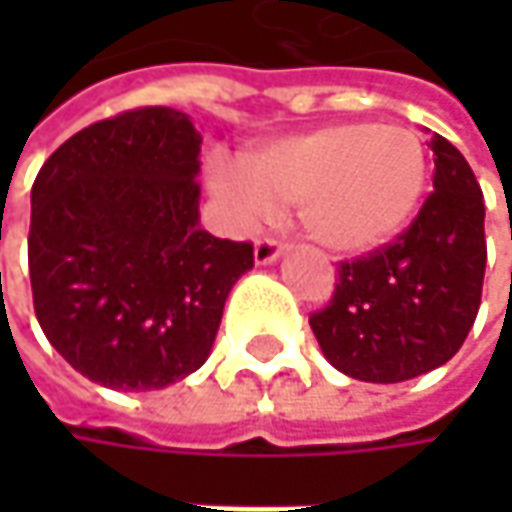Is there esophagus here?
<instances>
[{
  "instance_id": "34e87169",
  "label": "esophagus",
  "mask_w": 512,
  "mask_h": 512,
  "mask_svg": "<svg viewBox=\"0 0 512 512\" xmlns=\"http://www.w3.org/2000/svg\"><path fill=\"white\" fill-rule=\"evenodd\" d=\"M282 250L285 247L279 245L276 239H267L265 236V239H259L256 247H253V259H256V265H273L282 256Z\"/></svg>"
}]
</instances>
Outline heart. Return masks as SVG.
I'll return each mask as SVG.
<instances>
[{
    "mask_svg": "<svg viewBox=\"0 0 512 512\" xmlns=\"http://www.w3.org/2000/svg\"><path fill=\"white\" fill-rule=\"evenodd\" d=\"M210 187L242 219L299 205L316 245L356 256L410 225L427 187V150L407 128L336 122L250 150L239 168L216 162Z\"/></svg>",
    "mask_w": 512,
    "mask_h": 512,
    "instance_id": "obj_1",
    "label": "heart"
}]
</instances>
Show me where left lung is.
Segmentation results:
<instances>
[{"mask_svg": "<svg viewBox=\"0 0 512 512\" xmlns=\"http://www.w3.org/2000/svg\"><path fill=\"white\" fill-rule=\"evenodd\" d=\"M433 193L402 236L339 265L325 310L310 316L325 359L359 382L416 379L450 362L482 305L484 196L444 136H430Z\"/></svg>", "mask_w": 512, "mask_h": 512, "instance_id": "left-lung-1", "label": "left lung"}]
</instances>
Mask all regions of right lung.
<instances>
[{"mask_svg": "<svg viewBox=\"0 0 512 512\" xmlns=\"http://www.w3.org/2000/svg\"><path fill=\"white\" fill-rule=\"evenodd\" d=\"M202 136L173 108L102 119L30 190L33 310L62 359L110 390H162L210 356L253 245L199 225Z\"/></svg>", "mask_w": 512, "mask_h": 512, "instance_id": "add662e5", "label": "right lung"}]
</instances>
